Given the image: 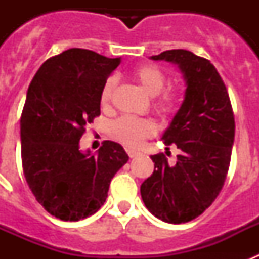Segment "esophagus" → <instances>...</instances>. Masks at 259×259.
<instances>
[{"label": "esophagus", "mask_w": 259, "mask_h": 259, "mask_svg": "<svg viewBox=\"0 0 259 259\" xmlns=\"http://www.w3.org/2000/svg\"><path fill=\"white\" fill-rule=\"evenodd\" d=\"M127 154L130 158H135L137 157V155H140V152H137V150L134 149H127Z\"/></svg>", "instance_id": "esophagus-1"}]
</instances>
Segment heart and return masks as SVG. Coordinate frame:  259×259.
I'll return each mask as SVG.
<instances>
[{
  "label": "heart",
  "instance_id": "obj_1",
  "mask_svg": "<svg viewBox=\"0 0 259 259\" xmlns=\"http://www.w3.org/2000/svg\"><path fill=\"white\" fill-rule=\"evenodd\" d=\"M132 76L140 84L141 88L149 96H155L153 101V107L158 114L168 115L175 110L178 96L174 91H163L166 85V75L161 68L153 65H143L132 71ZM115 79L109 77L102 87L101 104L106 106L111 100ZM154 134V124L148 119L136 118V116L124 115L114 120L110 125V135L116 141L123 145L134 148L143 143L144 139Z\"/></svg>",
  "mask_w": 259,
  "mask_h": 259
}]
</instances>
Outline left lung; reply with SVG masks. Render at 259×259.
Listing matches in <instances>:
<instances>
[{
	"label": "left lung",
	"instance_id": "8db88e82",
	"mask_svg": "<svg viewBox=\"0 0 259 259\" xmlns=\"http://www.w3.org/2000/svg\"><path fill=\"white\" fill-rule=\"evenodd\" d=\"M182 71L184 101L162 140L180 154L168 164L163 153L152 155L154 171L141 184L146 209L167 223H187L214 202L223 188L235 140V118L227 88L211 62L189 50L153 56Z\"/></svg>",
	"mask_w": 259,
	"mask_h": 259
}]
</instances>
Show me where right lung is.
<instances>
[{"mask_svg":"<svg viewBox=\"0 0 259 259\" xmlns=\"http://www.w3.org/2000/svg\"><path fill=\"white\" fill-rule=\"evenodd\" d=\"M119 63L72 48L47 59L28 87L20 116L23 172L37 202L61 221L95 214L128 161L114 141H104L97 154L79 149L85 125L101 114L102 87Z\"/></svg>","mask_w":259,"mask_h":259,"instance_id":"right-lung-1","label":"right lung"}]
</instances>
